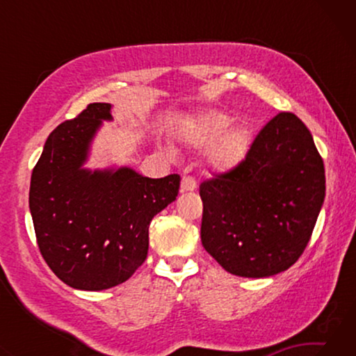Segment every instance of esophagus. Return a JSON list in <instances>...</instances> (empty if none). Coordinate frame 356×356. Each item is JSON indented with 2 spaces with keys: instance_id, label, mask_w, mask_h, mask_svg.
Masks as SVG:
<instances>
[{
  "instance_id": "1",
  "label": "esophagus",
  "mask_w": 356,
  "mask_h": 356,
  "mask_svg": "<svg viewBox=\"0 0 356 356\" xmlns=\"http://www.w3.org/2000/svg\"><path fill=\"white\" fill-rule=\"evenodd\" d=\"M197 188L196 180L190 176H184L182 182H180V190L182 191H195Z\"/></svg>"
}]
</instances>
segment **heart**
<instances>
[{
  "instance_id": "heart-1",
  "label": "heart",
  "mask_w": 356,
  "mask_h": 356,
  "mask_svg": "<svg viewBox=\"0 0 356 356\" xmlns=\"http://www.w3.org/2000/svg\"><path fill=\"white\" fill-rule=\"evenodd\" d=\"M232 118L216 110L196 114L186 125V138L196 146H209L210 161L218 170H231L242 161L250 149V135L243 127H229Z\"/></svg>"
}]
</instances>
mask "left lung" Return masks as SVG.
<instances>
[{
    "label": "left lung",
    "instance_id": "left-lung-1",
    "mask_svg": "<svg viewBox=\"0 0 356 356\" xmlns=\"http://www.w3.org/2000/svg\"><path fill=\"white\" fill-rule=\"evenodd\" d=\"M201 242L226 272L268 278L303 254L325 200V170L311 131L280 113L245 160L200 186Z\"/></svg>",
    "mask_w": 356,
    "mask_h": 356
}]
</instances>
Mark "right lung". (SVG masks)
Instances as JSON below:
<instances>
[{
  "instance_id": "1",
  "label": "right lung",
  "mask_w": 356,
  "mask_h": 356,
  "mask_svg": "<svg viewBox=\"0 0 356 356\" xmlns=\"http://www.w3.org/2000/svg\"><path fill=\"white\" fill-rule=\"evenodd\" d=\"M111 104L88 105L47 138L29 186L42 257L59 280L80 291L122 284L146 261L149 225L176 201L180 176L144 177L129 166L84 165Z\"/></svg>"
}]
</instances>
